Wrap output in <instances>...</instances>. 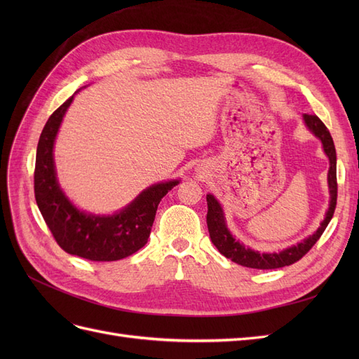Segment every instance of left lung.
Instances as JSON below:
<instances>
[{
	"label": "left lung",
	"mask_w": 359,
	"mask_h": 359,
	"mask_svg": "<svg viewBox=\"0 0 359 359\" xmlns=\"http://www.w3.org/2000/svg\"><path fill=\"white\" fill-rule=\"evenodd\" d=\"M304 124L307 126L310 132L316 136L320 142L323 153L327 154L330 160V170H328V187H330V206L328 211L325 214V219L322 220L320 226L307 238H304L302 241L297 243L295 245H290L287 248H283L278 253H260L256 250L245 247L240 240L231 233L229 227L226 224L224 212L220 202L217 201L212 194H206V203H208V214H206V224H208L210 238L212 244L217 247L219 252L231 259L232 262L243 265L247 268L255 269H276L281 266H289L295 264L309 250L316 244V241L327 229L328 223L331 222L334 210L337 205V156H335V147L334 140L330 135V130L325 127V124L316 115H302Z\"/></svg>",
	"instance_id": "left-lung-1"
}]
</instances>
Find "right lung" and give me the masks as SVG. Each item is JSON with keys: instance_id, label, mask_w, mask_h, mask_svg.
Listing matches in <instances>:
<instances>
[{"instance_id": "right-lung-1", "label": "right lung", "mask_w": 359, "mask_h": 359, "mask_svg": "<svg viewBox=\"0 0 359 359\" xmlns=\"http://www.w3.org/2000/svg\"><path fill=\"white\" fill-rule=\"evenodd\" d=\"M72 102L73 95L49 116L40 135L34 170L36 202L64 252L94 262H112L147 244L160 201L178 186L180 180L153 184L123 210L109 215L79 210L60 187L53 160V145Z\"/></svg>"}]
</instances>
